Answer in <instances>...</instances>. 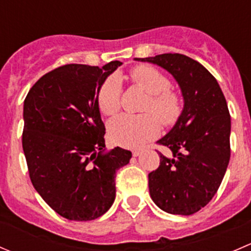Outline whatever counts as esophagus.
<instances>
[{"label": "esophagus", "instance_id": "34e87169", "mask_svg": "<svg viewBox=\"0 0 251 251\" xmlns=\"http://www.w3.org/2000/svg\"><path fill=\"white\" fill-rule=\"evenodd\" d=\"M141 153H142L141 151H132V155H133V156H138Z\"/></svg>", "mask_w": 251, "mask_h": 251}]
</instances>
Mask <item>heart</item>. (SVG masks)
<instances>
[{"label":"heart","instance_id":"heart-1","mask_svg":"<svg viewBox=\"0 0 251 251\" xmlns=\"http://www.w3.org/2000/svg\"><path fill=\"white\" fill-rule=\"evenodd\" d=\"M130 80L148 93L140 115L121 114L109 123V136L115 144L126 148H138L160 132V124L174 125L182 111L178 93L170 90L169 78L151 65H137L130 72ZM121 82L118 76L108 77L98 90V108L104 115L113 116L120 109ZM152 114H151L150 113ZM158 118L156 119L155 116Z\"/></svg>","mask_w":251,"mask_h":251}]
</instances>
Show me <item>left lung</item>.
Returning a JSON list of instances; mask_svg holds the SVG:
<instances>
[{"label":"left lung","mask_w":251,"mask_h":251,"mask_svg":"<svg viewBox=\"0 0 251 251\" xmlns=\"http://www.w3.org/2000/svg\"><path fill=\"white\" fill-rule=\"evenodd\" d=\"M168 70L181 87L184 107L170 132L156 143L160 165L148 175L149 193L164 211L192 215L216 194L231 156V115L216 78L197 60L179 53L136 58Z\"/></svg>","instance_id":"8db88e82"}]
</instances>
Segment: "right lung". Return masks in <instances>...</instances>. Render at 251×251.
<instances>
[{"mask_svg": "<svg viewBox=\"0 0 251 251\" xmlns=\"http://www.w3.org/2000/svg\"><path fill=\"white\" fill-rule=\"evenodd\" d=\"M67 64L47 73L24 100L23 151L32 186L57 214L72 221H91L115 199L116 171L130 161V151L105 153V127L98 90L114 70Z\"/></svg>", "mask_w": 251, "mask_h": 251, "instance_id": "add662e5", "label": "right lung"}]
</instances>
